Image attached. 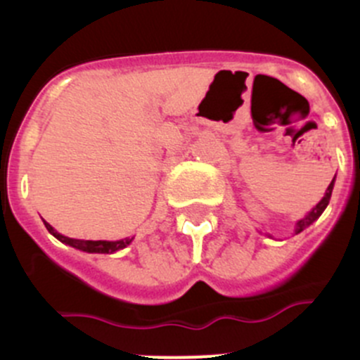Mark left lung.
<instances>
[{
    "mask_svg": "<svg viewBox=\"0 0 360 360\" xmlns=\"http://www.w3.org/2000/svg\"><path fill=\"white\" fill-rule=\"evenodd\" d=\"M333 186H335V179H333V181H331V184H329V186H328V191H326L324 198H322V200L319 202L317 205H315L314 209H311L310 212H308L307 216L303 217V219H300V221H297V224H296V233H300V231H303L304 228H307V226H310V224L314 223V221L317 219V217L321 216L322 212H324V209H326V207H328L329 200H331Z\"/></svg>",
    "mask_w": 360,
    "mask_h": 360,
    "instance_id": "8db88e82",
    "label": "left lung"
}]
</instances>
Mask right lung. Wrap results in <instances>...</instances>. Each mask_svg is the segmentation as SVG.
<instances>
[{
	"instance_id": "add662e5",
	"label": "right lung",
	"mask_w": 360,
	"mask_h": 360,
	"mask_svg": "<svg viewBox=\"0 0 360 360\" xmlns=\"http://www.w3.org/2000/svg\"><path fill=\"white\" fill-rule=\"evenodd\" d=\"M46 230L53 235L56 238H59L60 242L64 244L71 245V248H76L79 250H85V252H101V254H110V252H116V250L123 249L125 245L130 244V240H116V242H106V240H76V238H69L64 237V235L57 233L49 223H45Z\"/></svg>"
}]
</instances>
